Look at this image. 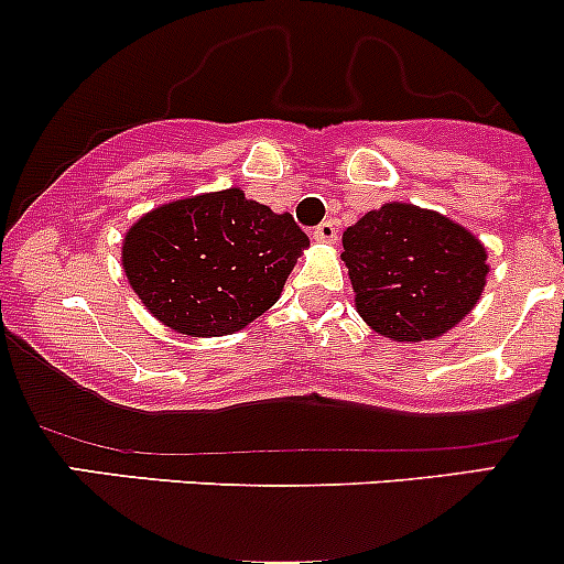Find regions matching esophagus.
Returning <instances> with one entry per match:
<instances>
[{"label": "esophagus", "instance_id": "34e87169", "mask_svg": "<svg viewBox=\"0 0 564 564\" xmlns=\"http://www.w3.org/2000/svg\"><path fill=\"white\" fill-rule=\"evenodd\" d=\"M335 237H338L335 220H324V224H318L314 229V240L316 242H335Z\"/></svg>", "mask_w": 564, "mask_h": 564}]
</instances>
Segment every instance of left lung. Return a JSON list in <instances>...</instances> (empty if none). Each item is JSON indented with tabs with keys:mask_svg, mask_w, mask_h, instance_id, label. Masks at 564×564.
Instances as JSON below:
<instances>
[{
	"mask_svg": "<svg viewBox=\"0 0 564 564\" xmlns=\"http://www.w3.org/2000/svg\"><path fill=\"white\" fill-rule=\"evenodd\" d=\"M360 316L395 340H431L475 308L486 248L464 226L414 204H384L344 231Z\"/></svg>",
	"mask_w": 564,
	"mask_h": 564,
	"instance_id": "obj_1",
	"label": "left lung"
}]
</instances>
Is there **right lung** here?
<instances>
[{"label":"right lung","instance_id":"1","mask_svg":"<svg viewBox=\"0 0 564 564\" xmlns=\"http://www.w3.org/2000/svg\"><path fill=\"white\" fill-rule=\"evenodd\" d=\"M308 235L229 187L163 204L124 235L122 264L147 311L176 333L229 335L264 314Z\"/></svg>","mask_w":564,"mask_h":564}]
</instances>
